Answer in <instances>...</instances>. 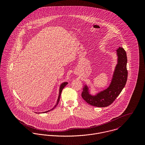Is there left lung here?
Segmentation results:
<instances>
[{
  "instance_id": "obj_1",
  "label": "left lung",
  "mask_w": 145,
  "mask_h": 145,
  "mask_svg": "<svg viewBox=\"0 0 145 145\" xmlns=\"http://www.w3.org/2000/svg\"><path fill=\"white\" fill-rule=\"evenodd\" d=\"M117 54L118 63L109 87L95 95H91L89 93L88 88L86 85L83 88L82 93V98L90 105L98 107L108 106L113 103L124 88L128 76L127 54L124 49L121 47L117 50Z\"/></svg>"
}]
</instances>
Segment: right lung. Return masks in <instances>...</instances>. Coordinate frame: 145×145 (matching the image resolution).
I'll return each instance as SVG.
<instances>
[{"label": "right lung", "mask_w": 145, "mask_h": 145, "mask_svg": "<svg viewBox=\"0 0 145 145\" xmlns=\"http://www.w3.org/2000/svg\"><path fill=\"white\" fill-rule=\"evenodd\" d=\"M68 84V83H67V82H65V83H62L61 84V85H60V90H59V97H58V99H57V103H56V104L54 106V108H52L51 109H50V110H47V111H46V112H43V113H47V112H49V111H50V110H53L56 106H57V104L59 103V101H60V96H61V92H62V89L64 88V87L67 85Z\"/></svg>", "instance_id": "add662e5"}]
</instances>
